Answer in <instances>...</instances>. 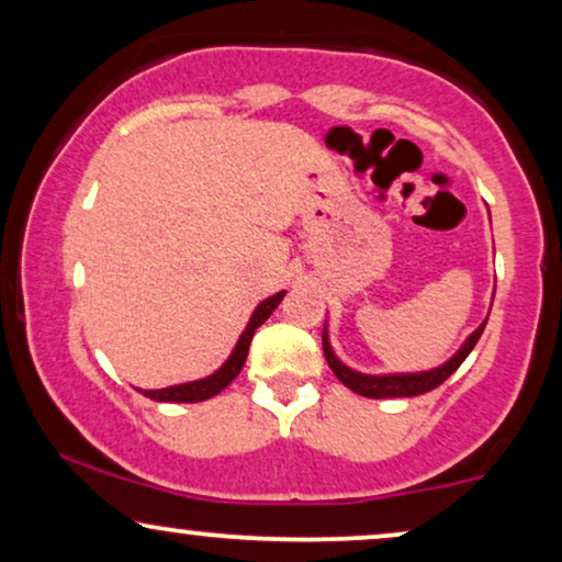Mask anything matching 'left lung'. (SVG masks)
Here are the masks:
<instances>
[{
	"instance_id": "1",
	"label": "left lung",
	"mask_w": 562,
	"mask_h": 562,
	"mask_svg": "<svg viewBox=\"0 0 562 562\" xmlns=\"http://www.w3.org/2000/svg\"><path fill=\"white\" fill-rule=\"evenodd\" d=\"M483 327H486V322L475 329V333L468 337L463 348H460L456 356H452L448 363L435 368V371H425V373H404V375H363V373H356L350 371L348 366H342L337 356L329 348V340H327V333L322 335V348H325V358L329 368H333V373L340 379L345 386L350 391H356V394L366 396V398H398V396H419V394H427V391H432L440 386L442 381H448L452 373L458 371V366L463 363L468 358V352L475 348V342H479V337L483 335Z\"/></svg>"
}]
</instances>
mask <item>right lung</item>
I'll return each instance as SVG.
<instances>
[{
	"label": "right lung",
	"instance_id": "add662e5",
	"mask_svg": "<svg viewBox=\"0 0 562 562\" xmlns=\"http://www.w3.org/2000/svg\"><path fill=\"white\" fill-rule=\"evenodd\" d=\"M283 299V291L279 294H273L271 299H266V302L258 304V310L252 312V317L248 322V327H245V333L240 335V340H237L233 356L227 358V363L220 368L217 373L206 375L202 381H191V383H181V386H168V389H158V391H143L145 396L153 398V402H187V404H196V402H204V398H212L217 396L222 389L229 386L237 379V373L243 371L245 366V358H248V350H250V340L252 335H256V329L263 325V322L271 317L276 306L281 304Z\"/></svg>",
	"mask_w": 562,
	"mask_h": 562
}]
</instances>
